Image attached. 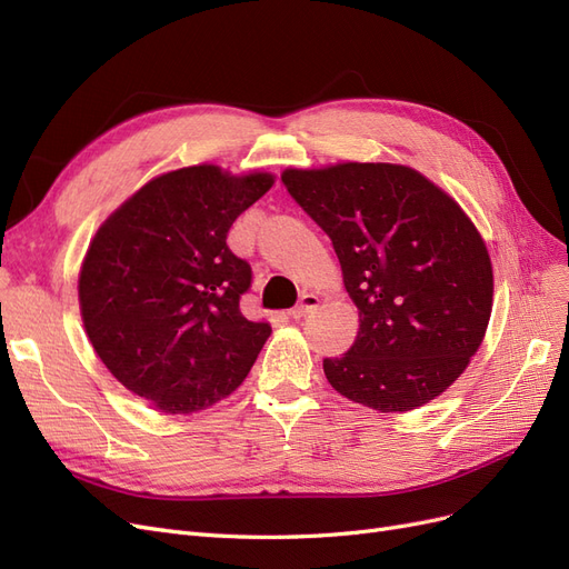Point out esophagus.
Returning a JSON list of instances; mask_svg holds the SVG:
<instances>
[{
    "label": "esophagus",
    "mask_w": 569,
    "mask_h": 569,
    "mask_svg": "<svg viewBox=\"0 0 569 569\" xmlns=\"http://www.w3.org/2000/svg\"><path fill=\"white\" fill-rule=\"evenodd\" d=\"M318 303H320V299H318L316 295H311V291H303L301 299H299V303H297L295 308H291L289 316L295 318V320H301V318H306L308 313H311L313 308H318Z\"/></svg>",
    "instance_id": "obj_1"
}]
</instances>
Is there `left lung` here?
Segmentation results:
<instances>
[{
    "mask_svg": "<svg viewBox=\"0 0 569 569\" xmlns=\"http://www.w3.org/2000/svg\"><path fill=\"white\" fill-rule=\"evenodd\" d=\"M287 192L332 239L358 308L349 353L325 358L341 396L406 412L449 389L487 335L493 270L458 201L401 163L287 168Z\"/></svg>",
    "mask_w": 569,
    "mask_h": 569,
    "instance_id": "left-lung-1",
    "label": "left lung"
}]
</instances>
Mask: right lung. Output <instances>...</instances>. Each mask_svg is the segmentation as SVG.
I'll use <instances>...</instances> for the list:
<instances>
[{
    "mask_svg": "<svg viewBox=\"0 0 569 569\" xmlns=\"http://www.w3.org/2000/svg\"><path fill=\"white\" fill-rule=\"evenodd\" d=\"M272 184L263 170H170L120 203L82 258L78 301L92 349L166 416L230 396L272 332L239 311L251 268L226 242L237 216Z\"/></svg>",
    "mask_w": 569,
    "mask_h": 569,
    "instance_id": "add662e5",
    "label": "right lung"
}]
</instances>
